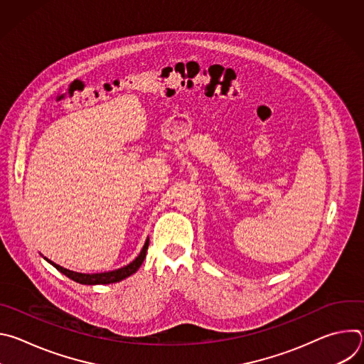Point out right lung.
Wrapping results in <instances>:
<instances>
[{
	"label": "right lung",
	"instance_id": "add662e5",
	"mask_svg": "<svg viewBox=\"0 0 364 364\" xmlns=\"http://www.w3.org/2000/svg\"><path fill=\"white\" fill-rule=\"evenodd\" d=\"M148 245H149V239H146L141 253L135 257V261H132L129 265L121 268V269H117V271H111V272H103V274H79V272H73V271H69L55 262L48 261V259H46L47 262H50L51 265H53L58 271H60L63 275H66L68 278L73 279L75 282H79V284H83V285H105V284H114V282H119L128 277H131L132 274H135L139 267L142 265L144 259H145V255H146V249H148Z\"/></svg>",
	"mask_w": 364,
	"mask_h": 364
}]
</instances>
